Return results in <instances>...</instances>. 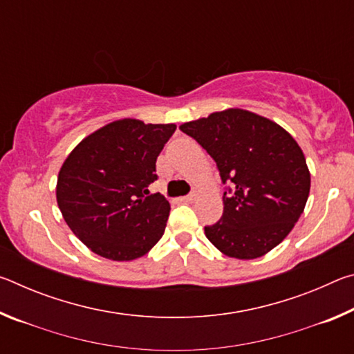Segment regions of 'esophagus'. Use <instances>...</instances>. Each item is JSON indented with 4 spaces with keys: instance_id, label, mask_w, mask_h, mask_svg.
Returning a JSON list of instances; mask_svg holds the SVG:
<instances>
[{
    "instance_id": "obj_1",
    "label": "esophagus",
    "mask_w": 354,
    "mask_h": 354,
    "mask_svg": "<svg viewBox=\"0 0 354 354\" xmlns=\"http://www.w3.org/2000/svg\"><path fill=\"white\" fill-rule=\"evenodd\" d=\"M195 198H196V194H190V195L183 196L181 201H184V203H194Z\"/></svg>"
}]
</instances>
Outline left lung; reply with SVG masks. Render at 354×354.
<instances>
[{"instance_id":"8db88e82","label":"left lung","mask_w":354,"mask_h":354,"mask_svg":"<svg viewBox=\"0 0 354 354\" xmlns=\"http://www.w3.org/2000/svg\"><path fill=\"white\" fill-rule=\"evenodd\" d=\"M179 129L215 160L221 181L223 215L205 234L234 259H256L289 236L301 217L310 190L303 149L273 120L230 107L183 123Z\"/></svg>"}]
</instances>
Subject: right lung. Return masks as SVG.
<instances>
[{"label":"right lung","instance_id":"obj_1","mask_svg":"<svg viewBox=\"0 0 354 354\" xmlns=\"http://www.w3.org/2000/svg\"><path fill=\"white\" fill-rule=\"evenodd\" d=\"M175 123L122 118L88 134L59 170L56 200L65 223L95 254L133 261L162 237L170 203L149 194L156 159Z\"/></svg>","mask_w":354,"mask_h":354}]
</instances>
